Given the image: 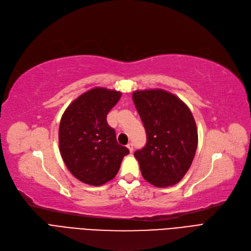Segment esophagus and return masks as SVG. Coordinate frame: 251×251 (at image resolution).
<instances>
[{
  "instance_id": "obj_1",
  "label": "esophagus",
  "mask_w": 251,
  "mask_h": 251,
  "mask_svg": "<svg viewBox=\"0 0 251 251\" xmlns=\"http://www.w3.org/2000/svg\"><path fill=\"white\" fill-rule=\"evenodd\" d=\"M127 149L129 150V152H133V150H134V145L132 144V143H129V144H127Z\"/></svg>"
}]
</instances>
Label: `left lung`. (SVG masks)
<instances>
[{"label":"left lung","instance_id":"obj_1","mask_svg":"<svg viewBox=\"0 0 251 251\" xmlns=\"http://www.w3.org/2000/svg\"><path fill=\"white\" fill-rule=\"evenodd\" d=\"M133 100L144 125L147 143L135 152L143 177L155 187L180 182L194 159L198 135L192 112L164 90L135 91Z\"/></svg>","mask_w":251,"mask_h":251}]
</instances>
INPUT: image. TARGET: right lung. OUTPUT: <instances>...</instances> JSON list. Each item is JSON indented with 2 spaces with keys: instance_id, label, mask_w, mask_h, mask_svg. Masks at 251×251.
<instances>
[{
  "instance_id": "add662e5",
  "label": "right lung",
  "mask_w": 251,
  "mask_h": 251,
  "mask_svg": "<svg viewBox=\"0 0 251 251\" xmlns=\"http://www.w3.org/2000/svg\"><path fill=\"white\" fill-rule=\"evenodd\" d=\"M122 93L94 88L80 95L64 111L59 126V148L69 172L80 182L101 186L116 176L129 153L119 145L106 116Z\"/></svg>"
}]
</instances>
